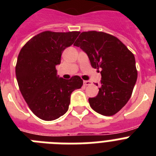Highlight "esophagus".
<instances>
[{"label": "esophagus", "mask_w": 156, "mask_h": 156, "mask_svg": "<svg viewBox=\"0 0 156 156\" xmlns=\"http://www.w3.org/2000/svg\"><path fill=\"white\" fill-rule=\"evenodd\" d=\"M91 84L90 81H83V85L84 86H89Z\"/></svg>", "instance_id": "34e87169"}]
</instances>
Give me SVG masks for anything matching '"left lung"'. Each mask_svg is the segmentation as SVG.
<instances>
[{
	"mask_svg": "<svg viewBox=\"0 0 156 156\" xmlns=\"http://www.w3.org/2000/svg\"><path fill=\"white\" fill-rule=\"evenodd\" d=\"M74 46L87 54L93 68L101 69L99 93L88 100L91 108L104 116L118 112L131 97L138 78L133 54L116 37L95 30L81 33Z\"/></svg>",
	"mask_w": 156,
	"mask_h": 156,
	"instance_id": "1",
	"label": "left lung"
}]
</instances>
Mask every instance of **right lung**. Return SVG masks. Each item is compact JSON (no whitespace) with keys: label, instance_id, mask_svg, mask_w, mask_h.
<instances>
[{"label":"right lung","instance_id":"add662e5","mask_svg":"<svg viewBox=\"0 0 156 156\" xmlns=\"http://www.w3.org/2000/svg\"><path fill=\"white\" fill-rule=\"evenodd\" d=\"M79 33L44 31L31 38L18 54L15 72L20 91L33 113L44 121L63 116L68 111L71 93L83 86L79 76L64 79L56 69L63 51Z\"/></svg>","mask_w":156,"mask_h":156}]
</instances>
